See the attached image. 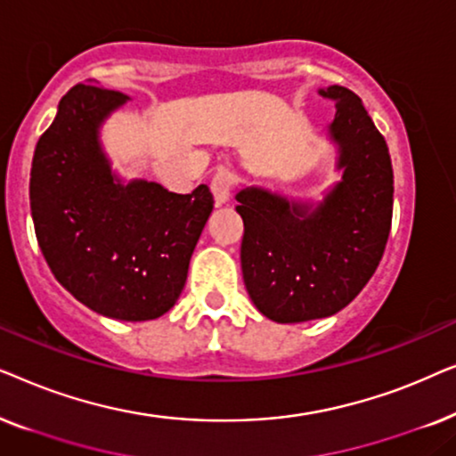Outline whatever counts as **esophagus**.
I'll list each match as a JSON object with an SVG mask.
<instances>
[{"instance_id": "34e87169", "label": "esophagus", "mask_w": 456, "mask_h": 456, "mask_svg": "<svg viewBox=\"0 0 456 456\" xmlns=\"http://www.w3.org/2000/svg\"><path fill=\"white\" fill-rule=\"evenodd\" d=\"M234 174L228 172V170H217L214 174V178H211L209 183V189L214 192V199H216V205H224L230 201V195H232V189H234Z\"/></svg>"}]
</instances>
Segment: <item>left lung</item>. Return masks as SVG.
I'll list each match as a JSON object with an SVG mask.
<instances>
[{
	"label": "left lung",
	"instance_id": "8db88e82",
	"mask_svg": "<svg viewBox=\"0 0 456 456\" xmlns=\"http://www.w3.org/2000/svg\"><path fill=\"white\" fill-rule=\"evenodd\" d=\"M320 93L336 102L330 134L345 170L326 201L311 209L255 186L236 195L248 297L280 323L346 307L379 265L392 226L395 174L382 133L353 91L334 85Z\"/></svg>",
	"mask_w": 456,
	"mask_h": 456
}]
</instances>
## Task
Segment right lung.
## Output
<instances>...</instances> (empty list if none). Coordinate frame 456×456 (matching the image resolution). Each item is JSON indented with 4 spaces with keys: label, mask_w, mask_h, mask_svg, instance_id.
I'll return each instance as SVG.
<instances>
[{
    "label": "right lung",
    "mask_w": 456,
    "mask_h": 456,
    "mask_svg": "<svg viewBox=\"0 0 456 456\" xmlns=\"http://www.w3.org/2000/svg\"><path fill=\"white\" fill-rule=\"evenodd\" d=\"M126 97L74 85L41 134L30 167V214L49 270L97 314L145 322L174 307L214 209L205 184L191 195L134 180L120 184L97 128Z\"/></svg>",
    "instance_id": "right-lung-1"
}]
</instances>
